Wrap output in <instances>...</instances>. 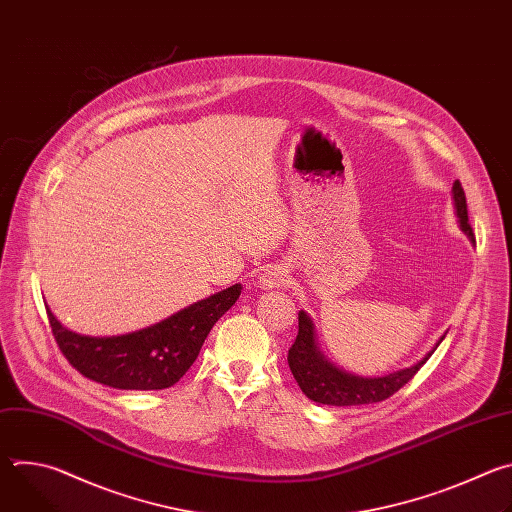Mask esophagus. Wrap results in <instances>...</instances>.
Wrapping results in <instances>:
<instances>
[{"label":"esophagus","mask_w":512,"mask_h":512,"mask_svg":"<svg viewBox=\"0 0 512 512\" xmlns=\"http://www.w3.org/2000/svg\"><path fill=\"white\" fill-rule=\"evenodd\" d=\"M287 267L281 265V263H275V265H267L261 275H259V285L261 287H281L285 281H287Z\"/></svg>","instance_id":"34e87169"}]
</instances>
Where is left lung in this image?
Returning a JSON list of instances; mask_svg holds the SVG:
<instances>
[{"instance_id": "obj_1", "label": "left lung", "mask_w": 512, "mask_h": 512, "mask_svg": "<svg viewBox=\"0 0 512 512\" xmlns=\"http://www.w3.org/2000/svg\"><path fill=\"white\" fill-rule=\"evenodd\" d=\"M452 194H454L456 214L460 218V227L470 237V241L476 243L474 231L468 223V204H466V194L460 180L454 182ZM298 324H300V330H298L296 342L291 344L287 352L291 375H294V379L298 381L300 389L306 393L308 399L322 405H336V407L367 405V403H379L389 399L393 393H397L403 385H407L413 379V375L423 367L425 360L431 356V352L446 338L444 334L440 342L433 346V350L425 354L417 364H413V367L401 369L385 377L367 379V377H356L342 369H336L332 362L326 360V356L320 352L316 344L314 324L304 310L298 314Z\"/></svg>"}]
</instances>
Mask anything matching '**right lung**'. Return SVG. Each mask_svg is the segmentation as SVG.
Here are the masks:
<instances>
[{
    "instance_id": "right-lung-1",
    "label": "right lung",
    "mask_w": 512,
    "mask_h": 512,
    "mask_svg": "<svg viewBox=\"0 0 512 512\" xmlns=\"http://www.w3.org/2000/svg\"><path fill=\"white\" fill-rule=\"evenodd\" d=\"M235 283L174 316L121 336H83L66 330L46 308L54 340L83 377L123 391L176 385L196 360L210 328L239 300Z\"/></svg>"
}]
</instances>
